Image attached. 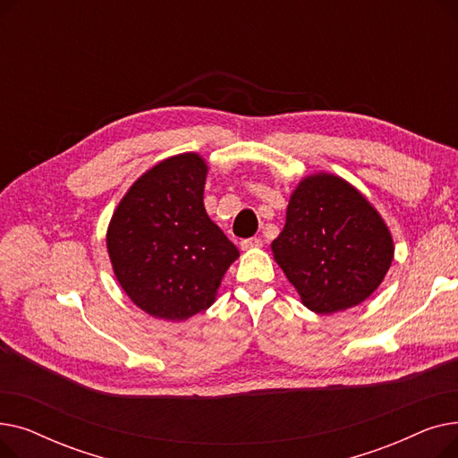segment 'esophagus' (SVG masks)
Masks as SVG:
<instances>
[{
    "instance_id": "34e87169",
    "label": "esophagus",
    "mask_w": 458,
    "mask_h": 458,
    "mask_svg": "<svg viewBox=\"0 0 458 458\" xmlns=\"http://www.w3.org/2000/svg\"><path fill=\"white\" fill-rule=\"evenodd\" d=\"M263 245V242L259 237H249L242 242V250H252V249H259Z\"/></svg>"
}]
</instances>
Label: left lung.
Here are the masks:
<instances>
[{
	"label": "left lung",
	"instance_id": "left-lung-1",
	"mask_svg": "<svg viewBox=\"0 0 458 458\" xmlns=\"http://www.w3.org/2000/svg\"><path fill=\"white\" fill-rule=\"evenodd\" d=\"M271 250L301 302L330 316L377 292L395 245L382 215L352 183L314 173L293 189L285 225Z\"/></svg>",
	"mask_w": 458,
	"mask_h": 458
}]
</instances>
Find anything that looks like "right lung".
Listing matches in <instances>:
<instances>
[{
  "label": "right lung",
  "instance_id": "right-lung-1",
  "mask_svg": "<svg viewBox=\"0 0 458 458\" xmlns=\"http://www.w3.org/2000/svg\"><path fill=\"white\" fill-rule=\"evenodd\" d=\"M208 161L166 157L140 174L113 211L106 233L113 273L148 316L185 321L208 310L239 250L204 208Z\"/></svg>",
  "mask_w": 458,
  "mask_h": 458
}]
</instances>
